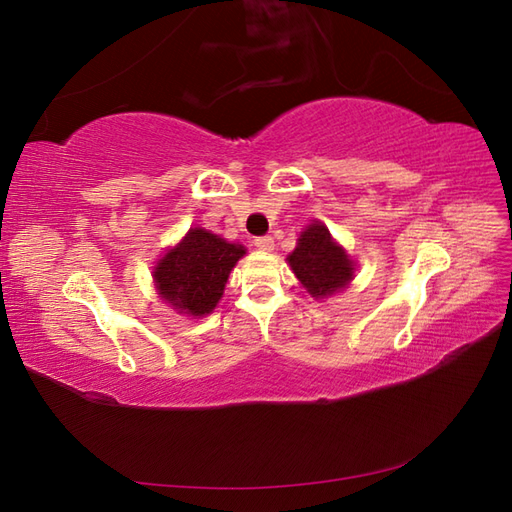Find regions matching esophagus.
I'll return each mask as SVG.
<instances>
[{"label": "esophagus", "mask_w": 512, "mask_h": 512, "mask_svg": "<svg viewBox=\"0 0 512 512\" xmlns=\"http://www.w3.org/2000/svg\"><path fill=\"white\" fill-rule=\"evenodd\" d=\"M254 245L258 247L260 252H271L273 247H275L273 237H256V239H254Z\"/></svg>", "instance_id": "obj_1"}]
</instances>
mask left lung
Segmentation results:
<instances>
[{
  "mask_svg": "<svg viewBox=\"0 0 512 512\" xmlns=\"http://www.w3.org/2000/svg\"><path fill=\"white\" fill-rule=\"evenodd\" d=\"M288 265L303 288L314 299H327L344 290L354 280V260L339 243L333 241L329 228L309 224L288 256Z\"/></svg>",
  "mask_w": 512,
  "mask_h": 512,
  "instance_id": "left-lung-1",
  "label": "left lung"
}]
</instances>
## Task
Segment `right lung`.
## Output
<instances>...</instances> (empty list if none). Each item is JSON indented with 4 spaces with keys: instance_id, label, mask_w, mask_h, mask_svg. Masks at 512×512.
Masks as SVG:
<instances>
[{
    "instance_id": "1",
    "label": "right lung",
    "mask_w": 512,
    "mask_h": 512,
    "mask_svg": "<svg viewBox=\"0 0 512 512\" xmlns=\"http://www.w3.org/2000/svg\"><path fill=\"white\" fill-rule=\"evenodd\" d=\"M241 256H245L243 245L205 228H190L153 267V282L177 314L207 316L222 299L228 275Z\"/></svg>"
}]
</instances>
